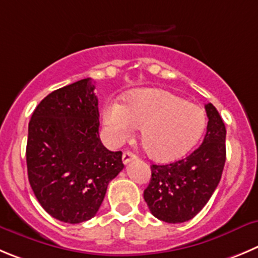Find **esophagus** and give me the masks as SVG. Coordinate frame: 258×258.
<instances>
[{
	"label": "esophagus",
	"instance_id": "obj_1",
	"mask_svg": "<svg viewBox=\"0 0 258 258\" xmlns=\"http://www.w3.org/2000/svg\"><path fill=\"white\" fill-rule=\"evenodd\" d=\"M135 158H136V155L132 151H124L123 155H122V162H123V164H127V163H130Z\"/></svg>",
	"mask_w": 258,
	"mask_h": 258
}]
</instances>
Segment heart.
<instances>
[{"instance_id":"heart-1","label":"heart","mask_w":258,"mask_h":258,"mask_svg":"<svg viewBox=\"0 0 258 258\" xmlns=\"http://www.w3.org/2000/svg\"><path fill=\"white\" fill-rule=\"evenodd\" d=\"M103 121L112 144L123 143L136 128L146 154L158 162H170L188 153L201 139L206 114L201 107L163 89H141L126 104L109 103Z\"/></svg>"}]
</instances>
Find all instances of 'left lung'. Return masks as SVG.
I'll list each match as a JSON object with an SVG mask.
<instances>
[{"mask_svg": "<svg viewBox=\"0 0 258 258\" xmlns=\"http://www.w3.org/2000/svg\"><path fill=\"white\" fill-rule=\"evenodd\" d=\"M205 109L209 122L201 145L184 159L151 165L144 199L151 214L165 223H183L196 216L220 182L227 156V130L211 103Z\"/></svg>", "mask_w": 258, "mask_h": 258, "instance_id": "8db88e82", "label": "left lung"}]
</instances>
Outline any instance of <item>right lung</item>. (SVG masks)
Listing matches in <instances>:
<instances>
[{
  "mask_svg": "<svg viewBox=\"0 0 258 258\" xmlns=\"http://www.w3.org/2000/svg\"><path fill=\"white\" fill-rule=\"evenodd\" d=\"M94 89L83 79L52 91L29 122V183L42 208L63 223L95 216L108 183L123 169L122 151H109L99 139Z\"/></svg>",
  "mask_w": 258,
  "mask_h": 258,
  "instance_id": "add662e5",
  "label": "right lung"
}]
</instances>
